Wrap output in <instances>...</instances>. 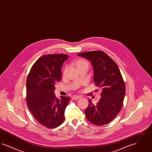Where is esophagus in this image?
<instances>
[{
	"mask_svg": "<svg viewBox=\"0 0 152 152\" xmlns=\"http://www.w3.org/2000/svg\"><path fill=\"white\" fill-rule=\"evenodd\" d=\"M81 96H77V95H73L72 96L71 99H72L73 100H78L79 99H80Z\"/></svg>",
	"mask_w": 152,
	"mask_h": 152,
	"instance_id": "1",
	"label": "esophagus"
}]
</instances>
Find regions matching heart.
<instances>
[{"label":"heart","mask_w":152,"mask_h":152,"mask_svg":"<svg viewBox=\"0 0 152 152\" xmlns=\"http://www.w3.org/2000/svg\"><path fill=\"white\" fill-rule=\"evenodd\" d=\"M75 65L76 66V67L77 68V69H79L80 68L85 66V65H87L88 66V62L86 60L83 59V58H80L77 60L76 61H75ZM67 72V67H65L63 69V74L64 76H65Z\"/></svg>","instance_id":"heart-1"}]
</instances>
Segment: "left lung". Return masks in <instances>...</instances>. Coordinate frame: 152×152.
Instances as JSON below:
<instances>
[{
	"label": "left lung",
	"instance_id": "8db88e82",
	"mask_svg": "<svg viewBox=\"0 0 152 152\" xmlns=\"http://www.w3.org/2000/svg\"><path fill=\"white\" fill-rule=\"evenodd\" d=\"M78 56L91 61L95 86L102 88L101 99L96 105L91 100L85 110L87 120L95 125L112 121L121 110L125 94V85L116 63L100 51L80 53Z\"/></svg>",
	"mask_w": 152,
	"mask_h": 152
}]
</instances>
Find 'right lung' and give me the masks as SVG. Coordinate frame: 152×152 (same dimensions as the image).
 Wrapping results in <instances>:
<instances>
[{"label":"right lung","instance_id":"right-lung-1","mask_svg":"<svg viewBox=\"0 0 152 152\" xmlns=\"http://www.w3.org/2000/svg\"><path fill=\"white\" fill-rule=\"evenodd\" d=\"M69 56L48 54L39 58L32 65L26 81L27 107L37 122L50 129L65 120V109L70 98L54 94L55 84L61 80V66Z\"/></svg>","mask_w":152,"mask_h":152}]
</instances>
